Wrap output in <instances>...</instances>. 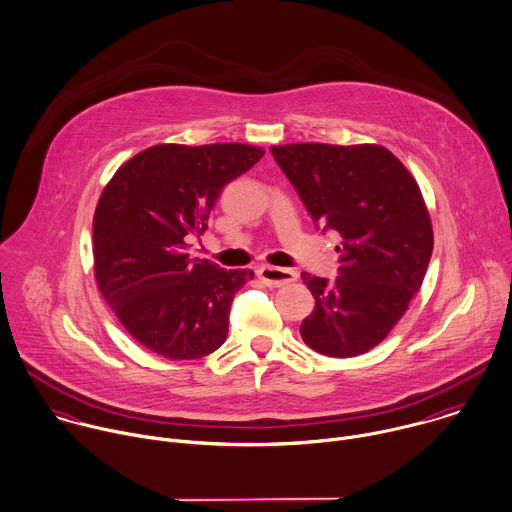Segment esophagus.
Wrapping results in <instances>:
<instances>
[{
	"label": "esophagus",
	"instance_id": "obj_1",
	"mask_svg": "<svg viewBox=\"0 0 512 512\" xmlns=\"http://www.w3.org/2000/svg\"><path fill=\"white\" fill-rule=\"evenodd\" d=\"M259 279L267 285V287H283L289 285L293 281H297V273L293 269H283V267H271V265H263L257 271Z\"/></svg>",
	"mask_w": 512,
	"mask_h": 512
}]
</instances>
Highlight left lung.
Masks as SVG:
<instances>
[{
	"label": "left lung",
	"instance_id": "1",
	"mask_svg": "<svg viewBox=\"0 0 512 512\" xmlns=\"http://www.w3.org/2000/svg\"><path fill=\"white\" fill-rule=\"evenodd\" d=\"M271 153L315 225L341 235L335 281L303 273L315 297L301 323L307 347L357 357L405 315L433 255V225L409 169L381 145L291 143Z\"/></svg>",
	"mask_w": 512,
	"mask_h": 512
}]
</instances>
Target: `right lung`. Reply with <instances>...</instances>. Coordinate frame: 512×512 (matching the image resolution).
<instances>
[{"instance_id":"obj_1","label":"right lung","mask_w":512,"mask_h":512,"mask_svg":"<svg viewBox=\"0 0 512 512\" xmlns=\"http://www.w3.org/2000/svg\"><path fill=\"white\" fill-rule=\"evenodd\" d=\"M263 153L245 143H161L123 163L105 185L93 215L95 281L145 349L191 361L225 343L233 297L253 271L191 259L187 241L207 229L223 187Z\"/></svg>"}]
</instances>
